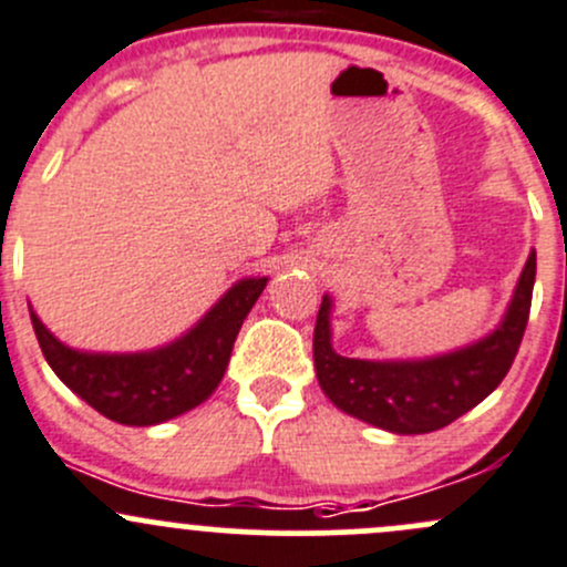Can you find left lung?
I'll use <instances>...</instances> for the list:
<instances>
[{"mask_svg":"<svg viewBox=\"0 0 567 567\" xmlns=\"http://www.w3.org/2000/svg\"><path fill=\"white\" fill-rule=\"evenodd\" d=\"M529 251L505 318L494 331L458 351L427 359H348L331 346V296L320 301L312 357L326 398L346 414L381 431L416 436L450 425L483 403L511 370L529 320L535 288Z\"/></svg>","mask_w":567,"mask_h":567,"instance_id":"8db88e82","label":"left lung"}]
</instances>
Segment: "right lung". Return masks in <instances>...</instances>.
<instances>
[{
    "label": "right lung",
    "instance_id": "obj_1",
    "mask_svg": "<svg viewBox=\"0 0 567 567\" xmlns=\"http://www.w3.org/2000/svg\"><path fill=\"white\" fill-rule=\"evenodd\" d=\"M268 277L238 279L186 334L153 351L93 353L56 340L30 307L45 362L56 379L99 414L147 427L175 420L214 394L225 379L233 342Z\"/></svg>",
    "mask_w": 567,
    "mask_h": 567
}]
</instances>
